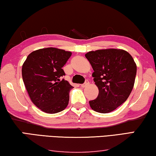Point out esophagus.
Instances as JSON below:
<instances>
[{
  "label": "esophagus",
  "mask_w": 156,
  "mask_h": 156,
  "mask_svg": "<svg viewBox=\"0 0 156 156\" xmlns=\"http://www.w3.org/2000/svg\"><path fill=\"white\" fill-rule=\"evenodd\" d=\"M88 84H89V81H88V80H86L85 81V82L83 83V84H81V87H86V86H87Z\"/></svg>",
  "instance_id": "34e87169"
}]
</instances>
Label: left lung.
I'll list each match as a JSON object with an SVG mask.
<instances>
[{
	"label": "left lung",
	"instance_id": "obj_1",
	"mask_svg": "<svg viewBox=\"0 0 156 156\" xmlns=\"http://www.w3.org/2000/svg\"><path fill=\"white\" fill-rule=\"evenodd\" d=\"M85 56L99 89L97 98L89 101L90 107L102 114L114 111L126 101L133 88L136 73L134 59L128 52L116 49L89 51Z\"/></svg>",
	"mask_w": 156,
	"mask_h": 156
}]
</instances>
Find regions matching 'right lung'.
<instances>
[{
	"label": "right lung",
	"instance_id": "add662e5",
	"mask_svg": "<svg viewBox=\"0 0 156 156\" xmlns=\"http://www.w3.org/2000/svg\"><path fill=\"white\" fill-rule=\"evenodd\" d=\"M72 53L49 47L28 55L22 66V77L26 90L35 106L48 114H56L68 106L73 86L62 79V68Z\"/></svg>",
	"mask_w": 156,
	"mask_h": 156
}]
</instances>
